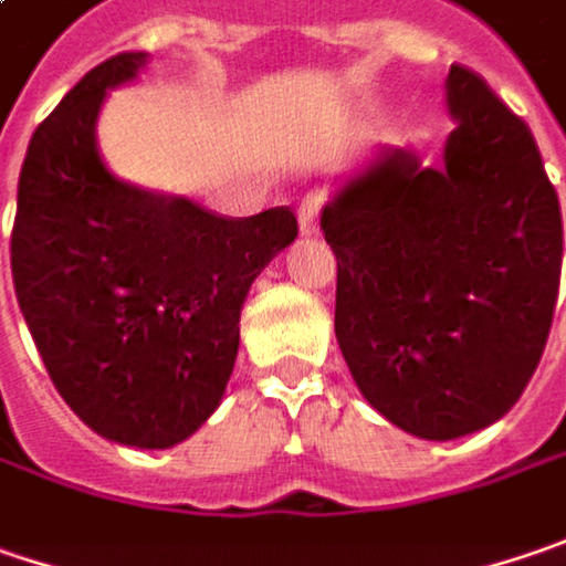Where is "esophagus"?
Listing matches in <instances>:
<instances>
[{
    "label": "esophagus",
    "instance_id": "esophagus-1",
    "mask_svg": "<svg viewBox=\"0 0 566 566\" xmlns=\"http://www.w3.org/2000/svg\"><path fill=\"white\" fill-rule=\"evenodd\" d=\"M298 232L315 235L318 232V197H305L298 203Z\"/></svg>",
    "mask_w": 566,
    "mask_h": 566
}]
</instances>
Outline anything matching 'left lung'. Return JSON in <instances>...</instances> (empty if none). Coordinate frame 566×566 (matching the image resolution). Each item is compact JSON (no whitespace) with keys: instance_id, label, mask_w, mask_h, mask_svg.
Segmentation results:
<instances>
[{"instance_id":"1","label":"left lung","mask_w":566,"mask_h":566,"mask_svg":"<svg viewBox=\"0 0 566 566\" xmlns=\"http://www.w3.org/2000/svg\"><path fill=\"white\" fill-rule=\"evenodd\" d=\"M439 168L381 149L322 212L334 334L363 398L420 439L496 423L532 379L560 286V203L538 146L491 85L446 75Z\"/></svg>"}]
</instances>
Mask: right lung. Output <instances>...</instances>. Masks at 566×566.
I'll return each instance as SVG.
<instances>
[{"instance_id": "add662e5", "label": "right lung", "mask_w": 566, "mask_h": 566, "mask_svg": "<svg viewBox=\"0 0 566 566\" xmlns=\"http://www.w3.org/2000/svg\"><path fill=\"white\" fill-rule=\"evenodd\" d=\"M146 53H117L34 129L18 178L12 280L63 401L98 437L168 449L219 408L254 276L293 244L290 207L226 219L120 181L95 124Z\"/></svg>"}]
</instances>
